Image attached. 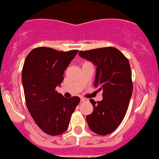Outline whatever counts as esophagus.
I'll return each mask as SVG.
<instances>
[{"label": "esophagus", "instance_id": "obj_1", "mask_svg": "<svg viewBox=\"0 0 159 159\" xmlns=\"http://www.w3.org/2000/svg\"><path fill=\"white\" fill-rule=\"evenodd\" d=\"M80 101H81V102H87V101H88L87 98H81Z\"/></svg>", "mask_w": 159, "mask_h": 159}]
</instances>
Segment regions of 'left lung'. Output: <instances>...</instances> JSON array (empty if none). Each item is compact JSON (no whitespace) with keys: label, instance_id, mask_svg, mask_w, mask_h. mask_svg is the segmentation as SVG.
Here are the masks:
<instances>
[{"label":"left lung","instance_id":"1","mask_svg":"<svg viewBox=\"0 0 159 159\" xmlns=\"http://www.w3.org/2000/svg\"><path fill=\"white\" fill-rule=\"evenodd\" d=\"M81 58L97 66L93 86L103 91V99H90L93 111L87 116L92 132L99 135L113 132L123 120L132 93L128 60L118 49L106 47L79 51Z\"/></svg>","mask_w":159,"mask_h":159}]
</instances>
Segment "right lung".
Returning a JSON list of instances; mask_svg holds the SVG:
<instances>
[{
    "label": "right lung",
    "instance_id": "1",
    "mask_svg": "<svg viewBox=\"0 0 159 159\" xmlns=\"http://www.w3.org/2000/svg\"><path fill=\"white\" fill-rule=\"evenodd\" d=\"M77 52L39 47L33 49L25 61L22 82L27 107L38 127L49 135L56 136L67 130L80 101V97L67 98L56 91Z\"/></svg>",
    "mask_w": 159,
    "mask_h": 159
}]
</instances>
